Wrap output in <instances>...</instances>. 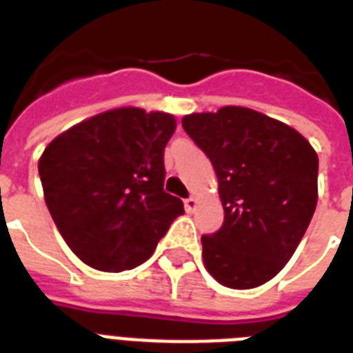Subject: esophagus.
Returning <instances> with one entry per match:
<instances>
[{
    "label": "esophagus",
    "instance_id": "34e87169",
    "mask_svg": "<svg viewBox=\"0 0 353 353\" xmlns=\"http://www.w3.org/2000/svg\"><path fill=\"white\" fill-rule=\"evenodd\" d=\"M196 205H198V201H196V198H194V196H190V198L185 199V209H187V212H192V210L196 209Z\"/></svg>",
    "mask_w": 353,
    "mask_h": 353
}]
</instances>
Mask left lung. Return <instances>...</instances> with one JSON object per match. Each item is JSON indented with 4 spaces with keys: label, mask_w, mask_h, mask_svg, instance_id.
<instances>
[{
    "label": "left lung",
    "mask_w": 353,
    "mask_h": 353,
    "mask_svg": "<svg viewBox=\"0 0 353 353\" xmlns=\"http://www.w3.org/2000/svg\"><path fill=\"white\" fill-rule=\"evenodd\" d=\"M218 176L223 225L201 236L205 268L221 285L265 284L301 243L317 207L319 157L288 124L249 108L183 117Z\"/></svg>",
    "instance_id": "obj_1"
}]
</instances>
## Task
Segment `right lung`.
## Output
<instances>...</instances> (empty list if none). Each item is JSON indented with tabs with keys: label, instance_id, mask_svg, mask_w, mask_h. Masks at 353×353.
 <instances>
[{
	"label": "right lung",
	"instance_id": "obj_1",
	"mask_svg": "<svg viewBox=\"0 0 353 353\" xmlns=\"http://www.w3.org/2000/svg\"><path fill=\"white\" fill-rule=\"evenodd\" d=\"M170 113L119 108L49 143L38 163L47 209L71 251L99 271L146 262L183 201L165 192Z\"/></svg>",
	"mask_w": 353,
	"mask_h": 353
}]
</instances>
